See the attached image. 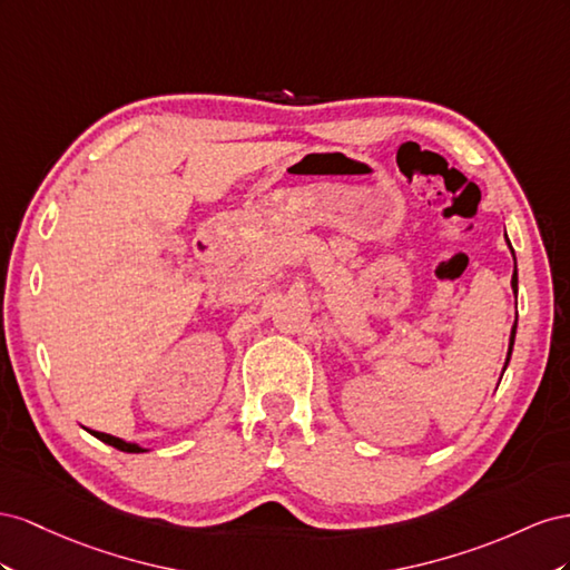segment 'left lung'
<instances>
[{"label": "left lung", "instance_id": "left-lung-1", "mask_svg": "<svg viewBox=\"0 0 570 570\" xmlns=\"http://www.w3.org/2000/svg\"><path fill=\"white\" fill-rule=\"evenodd\" d=\"M507 243H509V238H507ZM509 248H511V243H509ZM511 253H513V248H511ZM513 263H515V255H513ZM511 288H513V294H518V269H515V265H513V276H511ZM515 327H518V320L513 322L511 338H509V353H507V363H503V370H507V365L511 361V351H513V341H515Z\"/></svg>", "mask_w": 570, "mask_h": 570}]
</instances>
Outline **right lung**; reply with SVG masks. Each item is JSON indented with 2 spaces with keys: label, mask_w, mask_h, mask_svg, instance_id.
<instances>
[{
  "label": "right lung",
  "mask_w": 570,
  "mask_h": 570,
  "mask_svg": "<svg viewBox=\"0 0 570 570\" xmlns=\"http://www.w3.org/2000/svg\"><path fill=\"white\" fill-rule=\"evenodd\" d=\"M88 432H90L92 436L100 439V442H105V444H109V446H114V449H119V451H126V453H145V451H148V449L140 446V444L124 442V439L111 436V434H107V432H95V430H88Z\"/></svg>",
  "instance_id": "obj_1"
}]
</instances>
